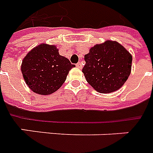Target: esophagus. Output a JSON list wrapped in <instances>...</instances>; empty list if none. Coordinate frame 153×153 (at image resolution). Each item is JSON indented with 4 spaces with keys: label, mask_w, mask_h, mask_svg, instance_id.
Returning a JSON list of instances; mask_svg holds the SVG:
<instances>
[{
    "label": "esophagus",
    "mask_w": 153,
    "mask_h": 153,
    "mask_svg": "<svg viewBox=\"0 0 153 153\" xmlns=\"http://www.w3.org/2000/svg\"><path fill=\"white\" fill-rule=\"evenodd\" d=\"M76 67L79 68H82V64H81V62H78L77 64H76Z\"/></svg>",
    "instance_id": "esophagus-1"
}]
</instances>
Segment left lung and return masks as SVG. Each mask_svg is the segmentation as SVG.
I'll return each instance as SVG.
<instances>
[{"instance_id":"1","label":"left lung","mask_w":153,"mask_h":153,"mask_svg":"<svg viewBox=\"0 0 153 153\" xmlns=\"http://www.w3.org/2000/svg\"><path fill=\"white\" fill-rule=\"evenodd\" d=\"M85 60L82 72L86 81L101 94L119 89L131 74L132 56L115 41L107 40L94 46Z\"/></svg>"}]
</instances>
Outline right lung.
<instances>
[{
    "instance_id": "obj_1",
    "label": "right lung",
    "mask_w": 153,
    "mask_h": 153,
    "mask_svg": "<svg viewBox=\"0 0 153 153\" xmlns=\"http://www.w3.org/2000/svg\"><path fill=\"white\" fill-rule=\"evenodd\" d=\"M73 67L74 64L59 55L56 46L42 43L24 57L21 70L26 84L32 91L49 95L61 87Z\"/></svg>"
}]
</instances>
